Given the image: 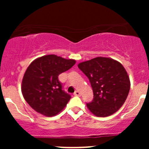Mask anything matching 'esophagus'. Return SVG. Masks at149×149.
<instances>
[{
  "instance_id": "esophagus-1",
  "label": "esophagus",
  "mask_w": 149,
  "mask_h": 149,
  "mask_svg": "<svg viewBox=\"0 0 149 149\" xmlns=\"http://www.w3.org/2000/svg\"><path fill=\"white\" fill-rule=\"evenodd\" d=\"M73 95H75V96H80L81 95V94H80V92L79 91H78V90H76V91H75L74 93H73Z\"/></svg>"
}]
</instances>
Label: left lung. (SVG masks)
I'll return each mask as SVG.
<instances>
[{"instance_id":"8db88e82","label":"left lung","mask_w":149,"mask_h":149,"mask_svg":"<svg viewBox=\"0 0 149 149\" xmlns=\"http://www.w3.org/2000/svg\"><path fill=\"white\" fill-rule=\"evenodd\" d=\"M89 78L94 98L87 104L89 111L97 117H107L123 105L130 89L127 71L119 61L97 57L78 64Z\"/></svg>"}]
</instances>
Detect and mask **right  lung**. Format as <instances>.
Here are the masks:
<instances>
[{
  "instance_id": "1",
  "label": "right lung",
  "mask_w": 149,
  "mask_h": 149,
  "mask_svg": "<svg viewBox=\"0 0 149 149\" xmlns=\"http://www.w3.org/2000/svg\"><path fill=\"white\" fill-rule=\"evenodd\" d=\"M76 62L75 59L47 54L31 63L22 79V93L34 111L51 117L64 109L71 96L62 90L58 76Z\"/></svg>"
}]
</instances>
